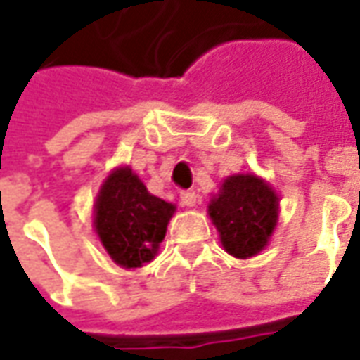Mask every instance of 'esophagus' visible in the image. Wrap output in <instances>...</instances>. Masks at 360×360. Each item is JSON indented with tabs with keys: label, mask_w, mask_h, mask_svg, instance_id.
Segmentation results:
<instances>
[{
	"label": "esophagus",
	"mask_w": 360,
	"mask_h": 360,
	"mask_svg": "<svg viewBox=\"0 0 360 360\" xmlns=\"http://www.w3.org/2000/svg\"><path fill=\"white\" fill-rule=\"evenodd\" d=\"M198 193L195 192H182L180 193V201H182V205H186V207H193L195 203H198Z\"/></svg>",
	"instance_id": "obj_1"
}]
</instances>
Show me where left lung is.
I'll list each match as a JSON object with an SVG mask.
<instances>
[{
  "instance_id": "1",
  "label": "left lung",
  "mask_w": 360,
  "mask_h": 360,
  "mask_svg": "<svg viewBox=\"0 0 360 360\" xmlns=\"http://www.w3.org/2000/svg\"><path fill=\"white\" fill-rule=\"evenodd\" d=\"M207 213L223 248L238 259H248L271 238L279 217V198L256 174H234L209 201Z\"/></svg>"
}]
</instances>
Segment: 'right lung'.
I'll list each match as a JSON object with an SVG mask.
<instances>
[{
  "label": "right lung",
  "instance_id": "add662e5",
  "mask_svg": "<svg viewBox=\"0 0 360 360\" xmlns=\"http://www.w3.org/2000/svg\"><path fill=\"white\" fill-rule=\"evenodd\" d=\"M176 207L147 192L129 167L112 170L94 201V231L108 256L126 269L149 264Z\"/></svg>",
  "mask_w": 360,
  "mask_h": 360
}]
</instances>
